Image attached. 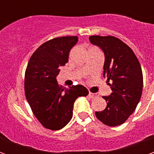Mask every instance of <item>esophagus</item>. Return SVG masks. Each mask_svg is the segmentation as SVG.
I'll list each match as a JSON object with an SVG mask.
<instances>
[{"mask_svg": "<svg viewBox=\"0 0 154 154\" xmlns=\"http://www.w3.org/2000/svg\"><path fill=\"white\" fill-rule=\"evenodd\" d=\"M89 97H90L91 98H95V97H98V95H97V93H91V92H90V93H89Z\"/></svg>", "mask_w": 154, "mask_h": 154, "instance_id": "1", "label": "esophagus"}]
</instances>
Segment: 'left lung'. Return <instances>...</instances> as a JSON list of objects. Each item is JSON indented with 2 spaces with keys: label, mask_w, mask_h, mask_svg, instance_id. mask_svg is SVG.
<instances>
[{
  "label": "left lung",
  "mask_w": 154,
  "mask_h": 154,
  "mask_svg": "<svg viewBox=\"0 0 154 154\" xmlns=\"http://www.w3.org/2000/svg\"><path fill=\"white\" fill-rule=\"evenodd\" d=\"M89 40L103 51V76L111 82L112 91L110 96L103 97L106 109L96 111V116L108 126L120 125L135 110L142 96L141 66L132 49L119 38L93 35Z\"/></svg>",
  "instance_id": "1"
}]
</instances>
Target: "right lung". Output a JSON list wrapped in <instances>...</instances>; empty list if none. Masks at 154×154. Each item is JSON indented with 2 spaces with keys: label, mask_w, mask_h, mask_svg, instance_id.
Listing matches in <instances>:
<instances>
[{
  "label": "right lung",
  "mask_w": 154,
  "mask_h": 154,
  "mask_svg": "<svg viewBox=\"0 0 154 154\" xmlns=\"http://www.w3.org/2000/svg\"><path fill=\"white\" fill-rule=\"evenodd\" d=\"M77 36L59 37L45 42L29 61L25 76V92L33 113L42 125L51 130L66 126L72 117L75 100L87 97L82 85L66 88L57 84L60 67L68 62Z\"/></svg>",
  "instance_id": "obj_1"
}]
</instances>
